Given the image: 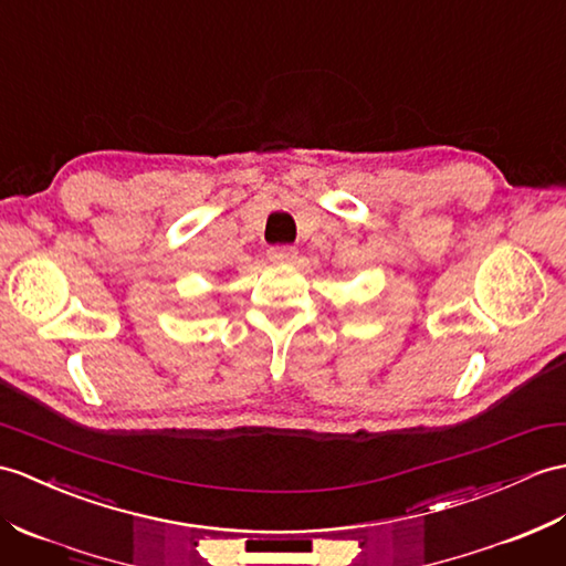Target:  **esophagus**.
<instances>
[{"instance_id":"34e87169","label":"esophagus","mask_w":566,"mask_h":566,"mask_svg":"<svg viewBox=\"0 0 566 566\" xmlns=\"http://www.w3.org/2000/svg\"><path fill=\"white\" fill-rule=\"evenodd\" d=\"M268 258L272 262H292V260H296V248L294 245H272L268 251Z\"/></svg>"}]
</instances>
